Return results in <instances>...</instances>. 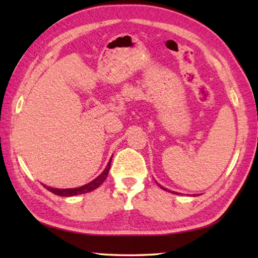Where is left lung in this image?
I'll return each instance as SVG.
<instances>
[{"label":"left lung","mask_w":258,"mask_h":258,"mask_svg":"<svg viewBox=\"0 0 258 258\" xmlns=\"http://www.w3.org/2000/svg\"><path fill=\"white\" fill-rule=\"evenodd\" d=\"M158 185H159V184H158ZM159 186L161 187V189H164V187H163V186H161V185H159ZM164 190H166V189H164Z\"/></svg>","instance_id":"left-lung-1"}]
</instances>
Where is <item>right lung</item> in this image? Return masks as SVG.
I'll list each match as a JSON object with an SVG mask.
<instances>
[{
    "instance_id": "obj_1",
    "label": "right lung",
    "mask_w": 258,
    "mask_h": 258,
    "mask_svg": "<svg viewBox=\"0 0 258 258\" xmlns=\"http://www.w3.org/2000/svg\"><path fill=\"white\" fill-rule=\"evenodd\" d=\"M110 164H111V159L109 160V163L107 165V167L104 171L100 174V175L93 180L92 182L87 183V184L80 186V187H74V189H54V187H50V186H45L47 190L52 194H54L56 196H61V197H72V196H76V195H82V194H87V192H91L97 189L100 185L102 184L103 181L106 180L109 173V169H110Z\"/></svg>"
}]
</instances>
